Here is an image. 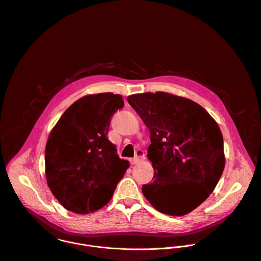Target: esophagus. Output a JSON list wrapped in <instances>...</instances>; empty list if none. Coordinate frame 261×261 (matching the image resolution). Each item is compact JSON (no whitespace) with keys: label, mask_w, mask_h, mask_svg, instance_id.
I'll use <instances>...</instances> for the list:
<instances>
[{"label":"esophagus","mask_w":261,"mask_h":261,"mask_svg":"<svg viewBox=\"0 0 261 261\" xmlns=\"http://www.w3.org/2000/svg\"><path fill=\"white\" fill-rule=\"evenodd\" d=\"M144 159H145V158H144V152H143V150L138 149V150H136L135 158L132 159V160L130 161V163H131L132 165H136V164H139L140 162L144 161Z\"/></svg>","instance_id":"34e87169"}]
</instances>
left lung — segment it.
Listing matches in <instances>:
<instances>
[{
	"mask_svg": "<svg viewBox=\"0 0 261 261\" xmlns=\"http://www.w3.org/2000/svg\"><path fill=\"white\" fill-rule=\"evenodd\" d=\"M150 133L147 156L154 175L142 193L160 213L182 217L215 190L225 169L224 139L197 102L168 92L127 97Z\"/></svg>",
	"mask_w": 261,
	"mask_h": 261,
	"instance_id": "1",
	"label": "left lung"
}]
</instances>
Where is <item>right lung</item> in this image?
Masks as SVG:
<instances>
[{"instance_id":"obj_1","label":"right lung","mask_w":261,"mask_h":261,"mask_svg":"<svg viewBox=\"0 0 261 261\" xmlns=\"http://www.w3.org/2000/svg\"><path fill=\"white\" fill-rule=\"evenodd\" d=\"M124 107L112 92L88 94L72 103L49 133L45 178L60 204L78 215L105 206L113 197L129 162L108 139L112 116Z\"/></svg>"}]
</instances>
